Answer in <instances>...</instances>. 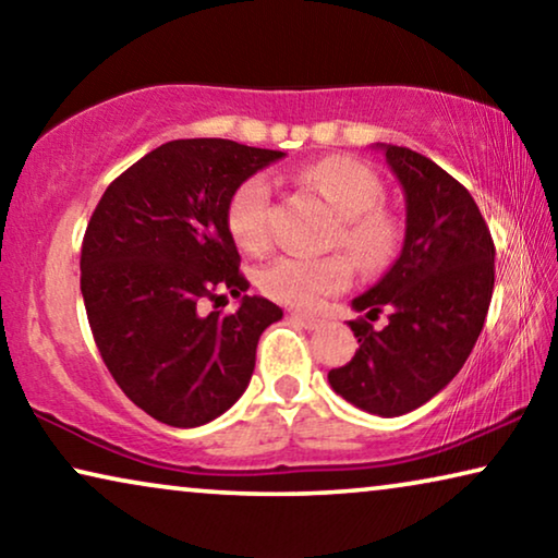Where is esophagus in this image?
Returning <instances> with one entry per match:
<instances>
[{"label": "esophagus", "instance_id": "esophagus-1", "mask_svg": "<svg viewBox=\"0 0 558 558\" xmlns=\"http://www.w3.org/2000/svg\"><path fill=\"white\" fill-rule=\"evenodd\" d=\"M292 319H294V323H300L302 327H307V330H317V327L323 325V319L310 317V315H300V312H292Z\"/></svg>", "mask_w": 558, "mask_h": 558}]
</instances>
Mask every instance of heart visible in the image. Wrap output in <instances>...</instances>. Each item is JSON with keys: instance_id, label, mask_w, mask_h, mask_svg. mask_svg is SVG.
<instances>
[{"instance_id": "1", "label": "heart", "mask_w": 558, "mask_h": 558, "mask_svg": "<svg viewBox=\"0 0 558 558\" xmlns=\"http://www.w3.org/2000/svg\"><path fill=\"white\" fill-rule=\"evenodd\" d=\"M300 185L315 190L338 213L335 241L365 269H384L399 254L401 228L391 213L380 208L384 185L368 167L350 157H325L294 172ZM271 187L264 174L243 180L226 205V226L243 251L269 246ZM353 266L345 256H279L258 277L262 292L294 310H317L327 296L345 292Z\"/></svg>"}]
</instances>
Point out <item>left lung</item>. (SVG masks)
I'll use <instances>...</instances> for the list:
<instances>
[{"instance_id":"8db88e82","label":"left lung","mask_w":558,"mask_h":558,"mask_svg":"<svg viewBox=\"0 0 558 558\" xmlns=\"http://www.w3.org/2000/svg\"><path fill=\"white\" fill-rule=\"evenodd\" d=\"M407 197L403 248L386 277L355 296L353 310L388 325L353 319L361 348L327 373L332 391L378 416L409 414L437 396L483 332L495 284V246L468 187L414 149L376 144Z\"/></svg>"}]
</instances>
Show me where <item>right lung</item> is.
<instances>
[{
    "mask_svg": "<svg viewBox=\"0 0 558 558\" xmlns=\"http://www.w3.org/2000/svg\"><path fill=\"white\" fill-rule=\"evenodd\" d=\"M284 151L231 140H174L106 187L81 248V292L96 348L121 391L157 422L208 424L246 391L277 304L248 289L226 205ZM240 295L231 316L205 299Z\"/></svg>",
    "mask_w": 558,
    "mask_h": 558,
    "instance_id": "1",
    "label": "right lung"
}]
</instances>
